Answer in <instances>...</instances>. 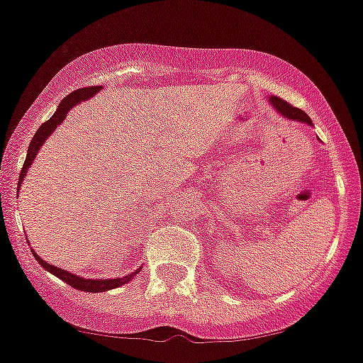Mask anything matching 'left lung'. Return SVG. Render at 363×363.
Listing matches in <instances>:
<instances>
[{
	"instance_id": "obj_1",
	"label": "left lung",
	"mask_w": 363,
	"mask_h": 363,
	"mask_svg": "<svg viewBox=\"0 0 363 363\" xmlns=\"http://www.w3.org/2000/svg\"><path fill=\"white\" fill-rule=\"evenodd\" d=\"M268 102H270L272 106H274V109L277 111L282 118H286V120L300 121V123H305V125H312V120L308 118V114H305L302 109H298V107L289 106L288 102L281 100L279 96H268Z\"/></svg>"
}]
</instances>
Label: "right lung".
<instances>
[{
    "instance_id": "add662e5",
    "label": "right lung",
    "mask_w": 363,
    "mask_h": 363,
    "mask_svg": "<svg viewBox=\"0 0 363 363\" xmlns=\"http://www.w3.org/2000/svg\"><path fill=\"white\" fill-rule=\"evenodd\" d=\"M102 89V86H93V88H82V89H77V91H72L70 95L65 96L63 100L60 102L58 109H56V113L52 114L51 118H49L45 123L40 125V128H38L37 132H35L33 139H31L30 146H28V155H26V160H24V166L23 169H21V177H19V186L17 189H21V183L24 182V177H26L28 169H30V166L33 164V160L37 159L38 155V150L42 148V145L45 143V139L49 138V135L52 134V132L56 130V128L60 127L61 121L67 118L68 111L74 109L75 106H79L81 102H86V100L91 99L93 95H96V93ZM17 196H19V190H17ZM30 243V242H28ZM31 252H33L35 259L40 263V267H44L45 270L51 272L52 275H56V277L61 279L63 282H67L68 286H72L74 289H79V291H86V293H100V291H109V289H114V288H120V286L127 284V282H130L132 279L135 277V275L139 274V270L141 268H138V270L130 272L128 275H125V277H116V279H84L81 277V275H75V274H70V272L67 270H61V268L55 267V264L48 263V261L42 259L40 256H38L37 252H35L33 249H31Z\"/></svg>"
}]
</instances>
